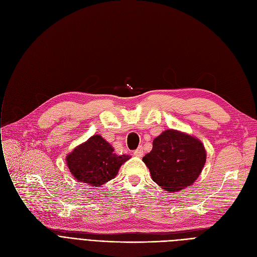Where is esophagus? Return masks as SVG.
<instances>
[{
    "mask_svg": "<svg viewBox=\"0 0 257 257\" xmlns=\"http://www.w3.org/2000/svg\"><path fill=\"white\" fill-rule=\"evenodd\" d=\"M134 155H136L137 157H143V155H144V149H143V147H139L138 149L134 151V153H133Z\"/></svg>",
    "mask_w": 257,
    "mask_h": 257,
    "instance_id": "1",
    "label": "esophagus"
}]
</instances>
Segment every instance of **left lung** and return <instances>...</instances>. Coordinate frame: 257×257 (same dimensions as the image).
Listing matches in <instances>:
<instances>
[{
  "label": "left lung",
  "mask_w": 257,
  "mask_h": 257,
  "mask_svg": "<svg viewBox=\"0 0 257 257\" xmlns=\"http://www.w3.org/2000/svg\"><path fill=\"white\" fill-rule=\"evenodd\" d=\"M143 161L152 180L169 193L191 186L206 163L204 145L197 138L175 129L164 131L153 141Z\"/></svg>",
  "instance_id": "obj_1"
}]
</instances>
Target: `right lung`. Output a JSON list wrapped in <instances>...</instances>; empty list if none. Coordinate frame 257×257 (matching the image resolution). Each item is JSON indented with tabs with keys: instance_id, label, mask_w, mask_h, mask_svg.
I'll use <instances>...</instances> for the list:
<instances>
[{
	"instance_id": "right-lung-1",
	"label": "right lung",
	"mask_w": 257,
	"mask_h": 257,
	"mask_svg": "<svg viewBox=\"0 0 257 257\" xmlns=\"http://www.w3.org/2000/svg\"><path fill=\"white\" fill-rule=\"evenodd\" d=\"M113 151L109 143L96 134L66 155V166L77 181L100 187L113 179L120 166L131 157L117 155Z\"/></svg>"
}]
</instances>
